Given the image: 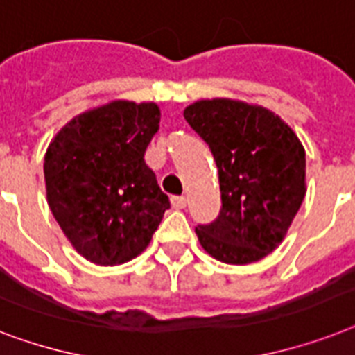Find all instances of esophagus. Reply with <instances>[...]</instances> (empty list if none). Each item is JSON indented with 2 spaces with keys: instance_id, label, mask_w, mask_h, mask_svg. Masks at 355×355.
Here are the masks:
<instances>
[{
  "instance_id": "esophagus-1",
  "label": "esophagus",
  "mask_w": 355,
  "mask_h": 355,
  "mask_svg": "<svg viewBox=\"0 0 355 355\" xmlns=\"http://www.w3.org/2000/svg\"><path fill=\"white\" fill-rule=\"evenodd\" d=\"M170 201H172V207H174V209H185L187 207L185 196H172V198H170Z\"/></svg>"
}]
</instances>
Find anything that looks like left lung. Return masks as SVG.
Wrapping results in <instances>:
<instances>
[{"instance_id":"1","label":"left lung","mask_w":355,"mask_h":355,"mask_svg":"<svg viewBox=\"0 0 355 355\" xmlns=\"http://www.w3.org/2000/svg\"><path fill=\"white\" fill-rule=\"evenodd\" d=\"M216 161L222 209L196 227L220 262L251 263L273 251L304 200L306 154L293 130L263 107L214 98L185 110Z\"/></svg>"}]
</instances>
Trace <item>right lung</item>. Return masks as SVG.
<instances>
[{"label":"right lung","mask_w":355,"mask_h":355,"mask_svg":"<svg viewBox=\"0 0 355 355\" xmlns=\"http://www.w3.org/2000/svg\"><path fill=\"white\" fill-rule=\"evenodd\" d=\"M159 107L117 101L73 119L51 143L44 174L53 216L89 262L141 254L170 209L144 152Z\"/></svg>","instance_id":"right-lung-1"}]
</instances>
